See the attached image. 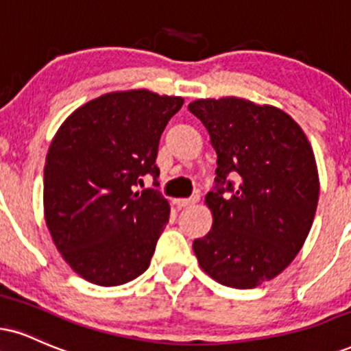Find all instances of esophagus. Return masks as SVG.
<instances>
[{
    "mask_svg": "<svg viewBox=\"0 0 351 351\" xmlns=\"http://www.w3.org/2000/svg\"><path fill=\"white\" fill-rule=\"evenodd\" d=\"M197 201H199V194H193L191 197H181V199H175V204L178 206V208H188V206L196 204Z\"/></svg>",
    "mask_w": 351,
    "mask_h": 351,
    "instance_id": "esophagus-1",
    "label": "esophagus"
}]
</instances>
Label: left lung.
I'll use <instances>...</instances> for the list:
<instances>
[{
  "mask_svg": "<svg viewBox=\"0 0 351 351\" xmlns=\"http://www.w3.org/2000/svg\"><path fill=\"white\" fill-rule=\"evenodd\" d=\"M217 154L206 202L213 229L193 242L201 268L237 289L280 274L306 242L319 201V175L306 134L286 112L242 98L188 106Z\"/></svg>",
  "mask_w": 351,
  "mask_h": 351,
  "instance_id": "1",
  "label": "left lung"
}]
</instances>
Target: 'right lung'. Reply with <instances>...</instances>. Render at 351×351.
<instances>
[{
  "label": "right lung",
  "instance_id": "add662e5",
  "mask_svg": "<svg viewBox=\"0 0 351 351\" xmlns=\"http://www.w3.org/2000/svg\"><path fill=\"white\" fill-rule=\"evenodd\" d=\"M184 99L147 90L103 95L53 137L44 168L45 222L66 263L86 281L119 286L149 268L170 206L158 186V143Z\"/></svg>",
  "mask_w": 351,
  "mask_h": 351
}]
</instances>
